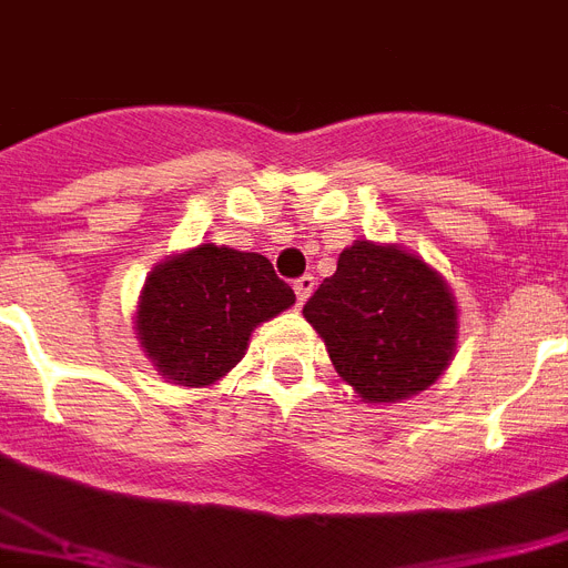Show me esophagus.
Listing matches in <instances>:
<instances>
[{
  "label": "esophagus",
  "instance_id": "obj_1",
  "mask_svg": "<svg viewBox=\"0 0 568 568\" xmlns=\"http://www.w3.org/2000/svg\"><path fill=\"white\" fill-rule=\"evenodd\" d=\"M313 287H316V278H313V275H302V278L295 281L293 290H295V295H298V304H304L307 298H311Z\"/></svg>",
  "mask_w": 568,
  "mask_h": 568
}]
</instances>
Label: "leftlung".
I'll return each instance as SVG.
<instances>
[{
    "instance_id": "8db88e82",
    "label": "left lung",
    "mask_w": 568,
    "mask_h": 568,
    "mask_svg": "<svg viewBox=\"0 0 568 568\" xmlns=\"http://www.w3.org/2000/svg\"><path fill=\"white\" fill-rule=\"evenodd\" d=\"M327 357L365 403L429 388L456 354L458 313L447 281L400 246L357 241L304 304Z\"/></svg>"
}]
</instances>
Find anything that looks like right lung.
<instances>
[{
  "mask_svg": "<svg viewBox=\"0 0 568 568\" xmlns=\"http://www.w3.org/2000/svg\"><path fill=\"white\" fill-rule=\"evenodd\" d=\"M295 304L290 284L257 252L200 243L144 281L135 334L168 383L211 386L241 363L261 322Z\"/></svg>",
  "mask_w": 568,
  "mask_h": 568,
  "instance_id": "right-lung-1",
  "label": "right lung"
}]
</instances>
